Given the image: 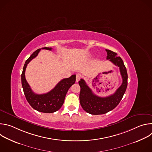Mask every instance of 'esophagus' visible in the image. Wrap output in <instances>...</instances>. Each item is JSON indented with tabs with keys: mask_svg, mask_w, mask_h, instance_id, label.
Instances as JSON below:
<instances>
[{
	"mask_svg": "<svg viewBox=\"0 0 152 152\" xmlns=\"http://www.w3.org/2000/svg\"><path fill=\"white\" fill-rule=\"evenodd\" d=\"M81 77H82V76H81L80 75H76V82H78L80 80V79H81Z\"/></svg>",
	"mask_w": 152,
	"mask_h": 152,
	"instance_id": "esophagus-1",
	"label": "esophagus"
}]
</instances>
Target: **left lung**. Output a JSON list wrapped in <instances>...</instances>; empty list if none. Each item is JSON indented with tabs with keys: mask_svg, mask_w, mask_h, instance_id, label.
<instances>
[{
	"mask_svg": "<svg viewBox=\"0 0 152 152\" xmlns=\"http://www.w3.org/2000/svg\"><path fill=\"white\" fill-rule=\"evenodd\" d=\"M106 59H109L120 69L123 82L120 87L112 95L101 97L94 94L82 79L79 81L80 87L79 94L80 103L83 110L92 115L104 114L114 110L119 104L126 90L127 86V73L122 59L115 52L106 49Z\"/></svg>",
	"mask_w": 152,
	"mask_h": 152,
	"instance_id": "left-lung-1",
	"label": "left lung"
}]
</instances>
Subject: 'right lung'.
<instances>
[{
  "mask_svg": "<svg viewBox=\"0 0 152 152\" xmlns=\"http://www.w3.org/2000/svg\"><path fill=\"white\" fill-rule=\"evenodd\" d=\"M42 49L52 50L51 48H43ZM41 49L35 51L26 61L21 73V84L26 99L34 110L44 113H53L59 110L62 106L65 97L69 89L75 83L76 75H73L69 78L62 79L50 91L46 94H37L31 90L25 78V70L27 65L35 58Z\"/></svg>",
  "mask_w": 152,
  "mask_h": 152,
  "instance_id": "obj_1",
  "label": "right lung"
}]
</instances>
